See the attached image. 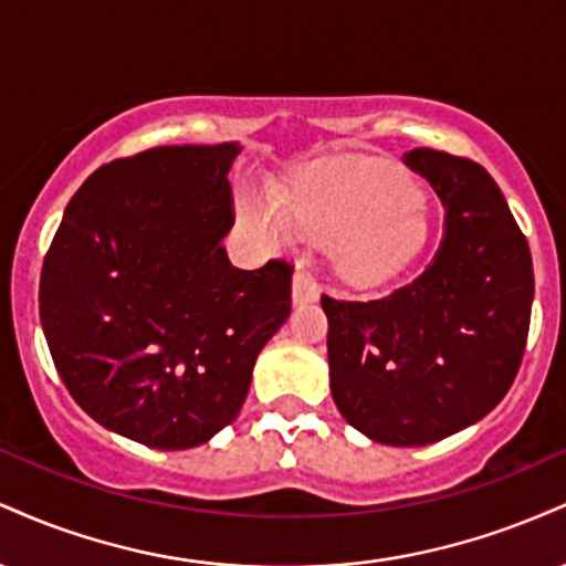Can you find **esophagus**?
Here are the masks:
<instances>
[{"label": "esophagus", "instance_id": "34e87169", "mask_svg": "<svg viewBox=\"0 0 566 566\" xmlns=\"http://www.w3.org/2000/svg\"><path fill=\"white\" fill-rule=\"evenodd\" d=\"M319 297V287H316V279L297 265L295 276H292V301L295 303H314Z\"/></svg>", "mask_w": 566, "mask_h": 566}]
</instances>
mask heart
<instances>
[{
  "label": "heart",
  "instance_id": "heart-1",
  "mask_svg": "<svg viewBox=\"0 0 566 566\" xmlns=\"http://www.w3.org/2000/svg\"><path fill=\"white\" fill-rule=\"evenodd\" d=\"M415 199L418 186L399 167L382 159H350L305 180L287 210L265 205L250 210V218L274 231H287L292 218L314 239L335 244L343 276L380 284L423 250L428 226Z\"/></svg>",
  "mask_w": 566,
  "mask_h": 566
}]
</instances>
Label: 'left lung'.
Wrapping results in <instances>:
<instances>
[{
    "instance_id": "obj_1",
    "label": "left lung",
    "mask_w": 566,
    "mask_h": 566,
    "mask_svg": "<svg viewBox=\"0 0 566 566\" xmlns=\"http://www.w3.org/2000/svg\"><path fill=\"white\" fill-rule=\"evenodd\" d=\"M401 161L444 207L439 250L391 295H322V308L343 418L380 444L423 447L482 420L509 394L535 274L527 237L482 165L437 148H412Z\"/></svg>"
}]
</instances>
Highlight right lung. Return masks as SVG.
<instances>
[{"instance_id":"obj_1","label":"right lung","mask_w":566,"mask_h":566,"mask_svg":"<svg viewBox=\"0 0 566 566\" xmlns=\"http://www.w3.org/2000/svg\"><path fill=\"white\" fill-rule=\"evenodd\" d=\"M242 148L157 146L97 167L63 212L39 319L69 394L157 450L205 444L239 415L292 308V263L231 265V161Z\"/></svg>"}]
</instances>
